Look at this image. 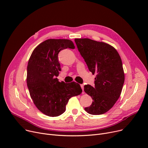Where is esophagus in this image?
Returning a JSON list of instances; mask_svg holds the SVG:
<instances>
[{
  "label": "esophagus",
  "instance_id": "esophagus-1",
  "mask_svg": "<svg viewBox=\"0 0 148 148\" xmlns=\"http://www.w3.org/2000/svg\"><path fill=\"white\" fill-rule=\"evenodd\" d=\"M80 86H81V88H82L83 91H84V84H80Z\"/></svg>",
  "mask_w": 148,
  "mask_h": 148
}]
</instances>
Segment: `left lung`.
Here are the masks:
<instances>
[{
  "instance_id": "obj_1",
  "label": "left lung",
  "mask_w": 148,
  "mask_h": 148,
  "mask_svg": "<svg viewBox=\"0 0 148 148\" xmlns=\"http://www.w3.org/2000/svg\"><path fill=\"white\" fill-rule=\"evenodd\" d=\"M89 71L95 74V86L85 85L84 90L93 99L88 113L102 114L113 107L119 99L125 80L121 58L113 46L89 38L74 40Z\"/></svg>"
}]
</instances>
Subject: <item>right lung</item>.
Here are the masks:
<instances>
[{"instance_id":"1","label":"right lung","mask_w":148,"mask_h":148,"mask_svg":"<svg viewBox=\"0 0 148 148\" xmlns=\"http://www.w3.org/2000/svg\"><path fill=\"white\" fill-rule=\"evenodd\" d=\"M74 49L73 42L65 39H49L34 50L27 67V85L31 98L38 109L51 117L64 113L69 99L80 95L82 89L74 82H59L60 51Z\"/></svg>"}]
</instances>
